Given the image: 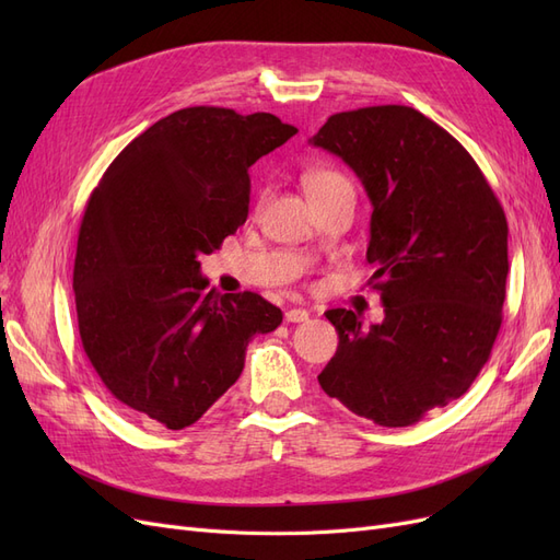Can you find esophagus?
<instances>
[{
  "label": "esophagus",
  "mask_w": 560,
  "mask_h": 560,
  "mask_svg": "<svg viewBox=\"0 0 560 560\" xmlns=\"http://www.w3.org/2000/svg\"><path fill=\"white\" fill-rule=\"evenodd\" d=\"M311 317V313L306 308H290L284 313L287 322H306Z\"/></svg>",
  "instance_id": "esophagus-1"
}]
</instances>
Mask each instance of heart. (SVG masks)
Returning a JSON list of instances; mask_svg holds the SVG:
<instances>
[{
  "label": "heart",
  "instance_id": "heart-1",
  "mask_svg": "<svg viewBox=\"0 0 560 560\" xmlns=\"http://www.w3.org/2000/svg\"><path fill=\"white\" fill-rule=\"evenodd\" d=\"M303 186H306L308 196H317V194L338 189V186H350V182L346 175L331 171V167H319V171H311L303 175Z\"/></svg>",
  "mask_w": 560,
  "mask_h": 560
}]
</instances>
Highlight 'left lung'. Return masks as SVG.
Masks as SVG:
<instances>
[{
	"label": "left lung",
	"mask_w": 560,
	"mask_h": 560,
	"mask_svg": "<svg viewBox=\"0 0 560 560\" xmlns=\"http://www.w3.org/2000/svg\"><path fill=\"white\" fill-rule=\"evenodd\" d=\"M371 200L366 261L385 317L327 311L338 348L317 376L352 413L409 428L463 397L502 325L506 219L467 149L413 107L341 112L311 138Z\"/></svg>",
	"instance_id": "1"
}]
</instances>
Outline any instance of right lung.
Wrapping results in <instances>:
<instances>
[{
    "mask_svg": "<svg viewBox=\"0 0 560 560\" xmlns=\"http://www.w3.org/2000/svg\"><path fill=\"white\" fill-rule=\"evenodd\" d=\"M296 128L278 116L186 107L118 154L93 189L74 259L79 336L124 409L189 428L238 381L257 334L282 311L219 294L200 257L245 224L249 165Z\"/></svg>",
    "mask_w": 560,
    "mask_h": 560,
    "instance_id": "obj_1",
    "label": "right lung"
}]
</instances>
